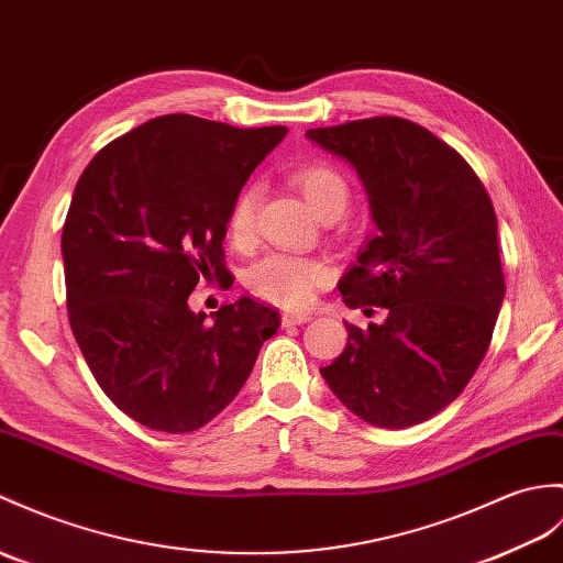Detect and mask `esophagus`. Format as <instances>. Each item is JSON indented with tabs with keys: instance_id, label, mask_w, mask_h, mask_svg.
I'll list each match as a JSON object with an SVG mask.
<instances>
[{
	"instance_id": "obj_1",
	"label": "esophagus",
	"mask_w": 563,
	"mask_h": 563,
	"mask_svg": "<svg viewBox=\"0 0 563 563\" xmlns=\"http://www.w3.org/2000/svg\"><path fill=\"white\" fill-rule=\"evenodd\" d=\"M311 319V313L307 311H287L283 313V325H299V323H307Z\"/></svg>"
}]
</instances>
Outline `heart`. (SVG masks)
Segmentation results:
<instances>
[{"label": "heart", "mask_w": 563, "mask_h": 563, "mask_svg": "<svg viewBox=\"0 0 563 563\" xmlns=\"http://www.w3.org/2000/svg\"><path fill=\"white\" fill-rule=\"evenodd\" d=\"M292 181L305 194L311 211L319 218L341 216L350 203V187L335 167L325 163H309L295 169ZM258 189L246 185L230 206L228 234L232 242H246L254 228ZM329 278V268L321 261L295 254H266L246 268L244 283L258 297L280 307H305L311 302L313 290Z\"/></svg>", "instance_id": "obj_1"}]
</instances>
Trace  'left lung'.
<instances>
[{
	"mask_svg": "<svg viewBox=\"0 0 563 563\" xmlns=\"http://www.w3.org/2000/svg\"><path fill=\"white\" fill-rule=\"evenodd\" d=\"M307 139L357 169L378 230L338 283L343 302L388 311L367 329L345 323L343 355L321 376L364 422L420 424L461 396L487 355L506 295L492 199L459 151L400 117Z\"/></svg>",
	"mask_w": 563,
	"mask_h": 563,
	"instance_id": "obj_1",
	"label": "left lung"
}]
</instances>
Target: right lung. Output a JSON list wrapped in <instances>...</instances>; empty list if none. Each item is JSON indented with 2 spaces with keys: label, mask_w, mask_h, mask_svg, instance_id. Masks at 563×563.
<instances>
[{
  "label": "right lung",
  "mask_w": 563,
  "mask_h": 563,
  "mask_svg": "<svg viewBox=\"0 0 563 563\" xmlns=\"http://www.w3.org/2000/svg\"><path fill=\"white\" fill-rule=\"evenodd\" d=\"M285 134L165 114L110 141L78 177L62 230L69 323L104 396L143 427L211 422L278 331V311L252 297L211 323L187 299L199 278L230 273V206Z\"/></svg>",
  "instance_id": "right-lung-1"
}]
</instances>
